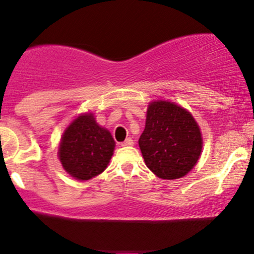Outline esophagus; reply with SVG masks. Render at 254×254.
I'll return each instance as SVG.
<instances>
[{
  "mask_svg": "<svg viewBox=\"0 0 254 254\" xmlns=\"http://www.w3.org/2000/svg\"><path fill=\"white\" fill-rule=\"evenodd\" d=\"M132 144H133V141L131 138H127L123 143H121V145H123V147H131Z\"/></svg>",
  "mask_w": 254,
  "mask_h": 254,
  "instance_id": "esophagus-1",
  "label": "esophagus"
}]
</instances>
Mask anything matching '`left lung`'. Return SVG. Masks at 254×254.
Returning <instances> with one entry per match:
<instances>
[{"label":"left lung","mask_w":254,"mask_h":254,"mask_svg":"<svg viewBox=\"0 0 254 254\" xmlns=\"http://www.w3.org/2000/svg\"><path fill=\"white\" fill-rule=\"evenodd\" d=\"M147 167L161 179L190 172L202 153V132L188 110L171 101L148 105L145 127L138 139Z\"/></svg>","instance_id":"1"}]
</instances>
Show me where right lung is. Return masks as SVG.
<instances>
[{
	"instance_id": "1",
	"label": "right lung",
	"mask_w": 254,
	"mask_h": 254,
	"mask_svg": "<svg viewBox=\"0 0 254 254\" xmlns=\"http://www.w3.org/2000/svg\"><path fill=\"white\" fill-rule=\"evenodd\" d=\"M115 147L110 131L97 123L93 113H84L64 131L58 157L72 178L89 180L106 170Z\"/></svg>"
}]
</instances>
